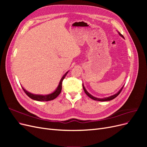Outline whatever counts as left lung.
<instances>
[{
  "mask_svg": "<svg viewBox=\"0 0 147 147\" xmlns=\"http://www.w3.org/2000/svg\"><path fill=\"white\" fill-rule=\"evenodd\" d=\"M119 34L121 35V37H124L123 36V35H121V34H120L119 32ZM123 87L124 86H123V88L121 89V90H120L119 91H118V92H117V94H115V95H113V96H110V97H105V98H103V99H99V98H96V97H94V96H91L90 93H88V92H87V91L86 90V89L84 88V86H83V90H84V92L86 93V94L88 96H89L90 97V98H91L92 99H93V100H97V101H109V100H112V99H115V97H117L119 94V93L121 92V91H122V90H123Z\"/></svg>",
  "mask_w": 147,
  "mask_h": 147,
  "instance_id": "obj_1",
  "label": "left lung"
}]
</instances>
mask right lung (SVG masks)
<instances>
[{"label":"right lung","mask_w":147,"mask_h":147,"mask_svg":"<svg viewBox=\"0 0 147 147\" xmlns=\"http://www.w3.org/2000/svg\"><path fill=\"white\" fill-rule=\"evenodd\" d=\"M67 73H68V72H67V73H65V75L63 77V78H61V81L59 82V86H58V87H57V88L56 89V90L55 92H53V93H51V94H50L46 95V96L33 94H31V93H30L29 92L27 91L26 90H24L23 88H23V91H24V92L26 93V94H27V96H28L30 97V98H31L32 99H34V100H38V101H49V100H51L55 99L56 97H57V96H58L59 94L61 93V90H62V83H63V80L64 79L65 77L66 76V75H67Z\"/></svg>","instance_id":"add662e5"}]
</instances>
